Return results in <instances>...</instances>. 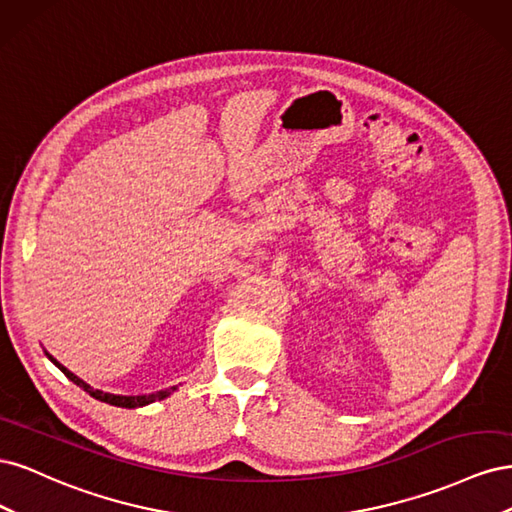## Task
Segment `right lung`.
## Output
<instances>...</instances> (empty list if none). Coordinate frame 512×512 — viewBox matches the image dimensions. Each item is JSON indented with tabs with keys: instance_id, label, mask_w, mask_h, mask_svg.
Here are the masks:
<instances>
[{
	"instance_id": "obj_1",
	"label": "right lung",
	"mask_w": 512,
	"mask_h": 512,
	"mask_svg": "<svg viewBox=\"0 0 512 512\" xmlns=\"http://www.w3.org/2000/svg\"><path fill=\"white\" fill-rule=\"evenodd\" d=\"M44 354L49 356V361H51L55 367H59L61 371H64L68 380H72L76 386H81V389H83L85 393H89L91 397L98 399V401H104V404H111V406H117V408H143V406H149V404H153V401H158V399H166L170 393L177 391V386H170V389L156 391V393H149V395H117V393H106V391H102V389H94V386L87 384L83 378L72 374V371H70L68 367L61 365L53 354H49L46 350H44Z\"/></svg>"
}]
</instances>
